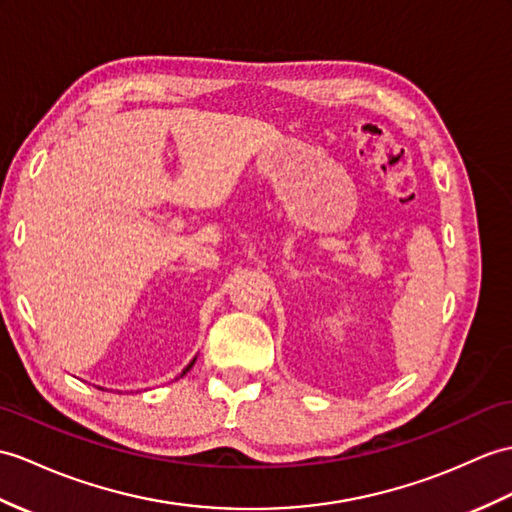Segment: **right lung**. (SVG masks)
I'll use <instances>...</instances> for the list:
<instances>
[{"mask_svg":"<svg viewBox=\"0 0 512 512\" xmlns=\"http://www.w3.org/2000/svg\"><path fill=\"white\" fill-rule=\"evenodd\" d=\"M194 362H196V358H194V360H192V362H189V364H187V366H185V368H183V373H181V375H178V377H183V375H185V373H187V371H189V368H192V366H194Z\"/></svg>","mask_w":512,"mask_h":512,"instance_id":"right-lung-1","label":"right lung"}]
</instances>
